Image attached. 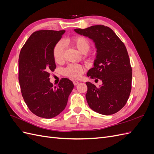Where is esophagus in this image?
Wrapping results in <instances>:
<instances>
[{
    "label": "esophagus",
    "mask_w": 154,
    "mask_h": 154,
    "mask_svg": "<svg viewBox=\"0 0 154 154\" xmlns=\"http://www.w3.org/2000/svg\"><path fill=\"white\" fill-rule=\"evenodd\" d=\"M72 82H73V84H74V85H77L78 84V83H79V82H78V81H76V80H74Z\"/></svg>",
    "instance_id": "1"
}]
</instances>
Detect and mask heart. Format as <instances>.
I'll return each mask as SVG.
<instances>
[{"label":"heart","mask_w":154,"mask_h":154,"mask_svg":"<svg viewBox=\"0 0 154 154\" xmlns=\"http://www.w3.org/2000/svg\"><path fill=\"white\" fill-rule=\"evenodd\" d=\"M67 42L72 47L77 49L81 53H86L91 48V43L84 36H75L67 40ZM53 57L54 62L61 63L64 59V49L62 42H58L55 45L53 50ZM84 68L79 64H70L64 69L63 73L66 76L72 79L79 78L82 74Z\"/></svg>","instance_id":"heart-1"}]
</instances>
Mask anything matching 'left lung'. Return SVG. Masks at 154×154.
Masks as SVG:
<instances>
[{"label": "left lung", "mask_w": 154, "mask_h": 154, "mask_svg": "<svg viewBox=\"0 0 154 154\" xmlns=\"http://www.w3.org/2000/svg\"><path fill=\"white\" fill-rule=\"evenodd\" d=\"M74 31L92 39L97 49L94 67L88 70L87 75L100 79L103 84L96 87L86 82L88 106L101 114L118 112L127 103L132 88V70L127 48L107 26L96 25Z\"/></svg>", "instance_id": "obj_1"}]
</instances>
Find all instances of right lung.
I'll use <instances>...</instances> for the list:
<instances>
[{
    "instance_id": "add662e5",
    "label": "right lung",
    "mask_w": 154,
    "mask_h": 154,
    "mask_svg": "<svg viewBox=\"0 0 154 154\" xmlns=\"http://www.w3.org/2000/svg\"><path fill=\"white\" fill-rule=\"evenodd\" d=\"M65 30L34 32L21 49L18 58V81L27 107L36 116L50 119L65 109L73 83L62 78L57 87L49 82L56 64L53 57L55 45Z\"/></svg>"
}]
</instances>
